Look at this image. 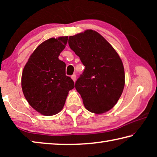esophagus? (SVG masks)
<instances>
[{
    "mask_svg": "<svg viewBox=\"0 0 157 157\" xmlns=\"http://www.w3.org/2000/svg\"><path fill=\"white\" fill-rule=\"evenodd\" d=\"M71 78H72V79L74 82H75V80H76V75H75V74H73V75H71Z\"/></svg>",
    "mask_w": 157,
    "mask_h": 157,
    "instance_id": "34e87169",
    "label": "esophagus"
}]
</instances>
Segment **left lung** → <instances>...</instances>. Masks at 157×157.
<instances>
[{"mask_svg": "<svg viewBox=\"0 0 157 157\" xmlns=\"http://www.w3.org/2000/svg\"><path fill=\"white\" fill-rule=\"evenodd\" d=\"M68 45L85 66L75 82L85 108L98 114L110 110L124 86V67L118 53L104 37L92 30L69 36Z\"/></svg>", "mask_w": 157, "mask_h": 157, "instance_id": "1", "label": "left lung"}]
</instances>
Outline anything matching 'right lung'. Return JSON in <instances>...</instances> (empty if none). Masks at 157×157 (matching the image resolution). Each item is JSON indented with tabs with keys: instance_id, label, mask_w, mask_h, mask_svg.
<instances>
[{
	"instance_id": "1",
	"label": "right lung",
	"mask_w": 157,
	"mask_h": 157,
	"mask_svg": "<svg viewBox=\"0 0 157 157\" xmlns=\"http://www.w3.org/2000/svg\"><path fill=\"white\" fill-rule=\"evenodd\" d=\"M68 36L51 38L36 48L26 63L21 86L32 107L45 116H52L62 109L74 82L66 75V63L59 59Z\"/></svg>"
}]
</instances>
